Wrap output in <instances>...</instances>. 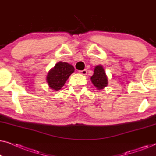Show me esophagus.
Listing matches in <instances>:
<instances>
[{"mask_svg": "<svg viewBox=\"0 0 156 156\" xmlns=\"http://www.w3.org/2000/svg\"><path fill=\"white\" fill-rule=\"evenodd\" d=\"M80 73L83 74V75H86L87 73V69L82 70V71H80Z\"/></svg>", "mask_w": 156, "mask_h": 156, "instance_id": "obj_1", "label": "esophagus"}]
</instances>
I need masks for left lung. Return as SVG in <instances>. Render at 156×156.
Returning a JSON list of instances; mask_svg holds the SVG:
<instances>
[{
    "label": "left lung",
    "mask_w": 156,
    "mask_h": 156,
    "mask_svg": "<svg viewBox=\"0 0 156 156\" xmlns=\"http://www.w3.org/2000/svg\"><path fill=\"white\" fill-rule=\"evenodd\" d=\"M91 82L98 89H104L107 86L108 79L105 72L101 65L97 66L94 69V72L91 77Z\"/></svg>",
    "instance_id": "1"
}]
</instances>
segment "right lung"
Returning <instances> with one entry per match:
<instances>
[{
	"label": "right lung",
	"instance_id": "obj_1",
	"mask_svg": "<svg viewBox=\"0 0 156 156\" xmlns=\"http://www.w3.org/2000/svg\"><path fill=\"white\" fill-rule=\"evenodd\" d=\"M74 71V67L69 64L62 62L57 63L55 67L50 69L47 76L49 87L55 91L59 90Z\"/></svg>",
	"mask_w": 156,
	"mask_h": 156
}]
</instances>
